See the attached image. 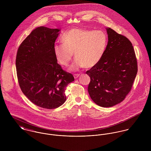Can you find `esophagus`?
Returning a JSON list of instances; mask_svg holds the SVG:
<instances>
[{
	"label": "esophagus",
	"mask_w": 151,
	"mask_h": 151,
	"mask_svg": "<svg viewBox=\"0 0 151 151\" xmlns=\"http://www.w3.org/2000/svg\"><path fill=\"white\" fill-rule=\"evenodd\" d=\"M80 76V74H74V78H77L78 77Z\"/></svg>",
	"instance_id": "obj_1"
}]
</instances>
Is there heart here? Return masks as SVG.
<instances>
[{"label":"heart","mask_w":151,"mask_h":151,"mask_svg":"<svg viewBox=\"0 0 151 151\" xmlns=\"http://www.w3.org/2000/svg\"><path fill=\"white\" fill-rule=\"evenodd\" d=\"M61 41L63 45L56 44L53 46L58 62L63 66H67L73 53L76 60L71 70H76L80 67L91 68L97 65L105 53L108 40L102 31L73 28L62 35Z\"/></svg>","instance_id":"heart-1"}]
</instances>
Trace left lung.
I'll return each instance as SVG.
<instances>
[{"label":"left lung","mask_w":151,"mask_h":151,"mask_svg":"<svg viewBox=\"0 0 151 151\" xmlns=\"http://www.w3.org/2000/svg\"><path fill=\"white\" fill-rule=\"evenodd\" d=\"M108 42L100 62L86 71L88 91L98 105L108 108L122 102L131 89L138 65L132 43L125 36L106 28Z\"/></svg>","instance_id":"obj_1"}]
</instances>
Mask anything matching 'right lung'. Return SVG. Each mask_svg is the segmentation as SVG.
Here are the masks:
<instances>
[{
    "mask_svg": "<svg viewBox=\"0 0 151 151\" xmlns=\"http://www.w3.org/2000/svg\"><path fill=\"white\" fill-rule=\"evenodd\" d=\"M59 29L40 27L34 29L19 47L16 65L20 87L35 105L56 109L66 100L65 88L73 76L58 63L53 46Z\"/></svg>",
    "mask_w": 151,
    "mask_h": 151,
    "instance_id": "add662e5",
    "label": "right lung"
}]
</instances>
